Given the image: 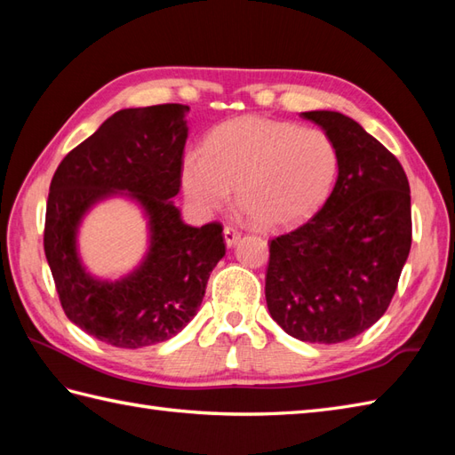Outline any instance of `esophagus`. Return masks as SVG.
Returning <instances> with one entry per match:
<instances>
[{
  "instance_id": "1",
  "label": "esophagus",
  "mask_w": 455,
  "mask_h": 455,
  "mask_svg": "<svg viewBox=\"0 0 455 455\" xmlns=\"http://www.w3.org/2000/svg\"><path fill=\"white\" fill-rule=\"evenodd\" d=\"M222 236H225V244L230 248V246H235L238 243L240 230L235 228V227H225V230H222Z\"/></svg>"
}]
</instances>
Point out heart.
Returning a JSON list of instances; mask_svg holds the SVG:
<instances>
[{
    "instance_id": "obj_1",
    "label": "heart",
    "mask_w": 455,
    "mask_h": 455,
    "mask_svg": "<svg viewBox=\"0 0 455 455\" xmlns=\"http://www.w3.org/2000/svg\"><path fill=\"white\" fill-rule=\"evenodd\" d=\"M340 168L332 139L295 123L240 117L212 131L205 154L181 160V188L193 209L212 215L238 203L262 228H287L311 219L331 197Z\"/></svg>"
}]
</instances>
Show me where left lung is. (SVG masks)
<instances>
[{
    "mask_svg": "<svg viewBox=\"0 0 455 455\" xmlns=\"http://www.w3.org/2000/svg\"><path fill=\"white\" fill-rule=\"evenodd\" d=\"M301 117L332 139L340 168L323 209L269 244L266 303L289 336L338 344L387 311L411 252V189L399 160L360 123L338 111Z\"/></svg>",
    "mask_w": 455,
    "mask_h": 455,
    "instance_id": "1",
    "label": "left lung"
}]
</instances>
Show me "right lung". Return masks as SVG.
Listing matches in <instances>:
<instances>
[{
  "label": "right lung",
  "instance_id": "obj_1",
  "mask_svg": "<svg viewBox=\"0 0 455 455\" xmlns=\"http://www.w3.org/2000/svg\"><path fill=\"white\" fill-rule=\"evenodd\" d=\"M188 105L166 103L113 113L60 162L46 201L44 254L66 316L117 347L170 340L197 315L212 267L225 256L222 227L186 225L173 205L181 186ZM132 200L148 219L141 264L111 283L79 256L84 215L101 200Z\"/></svg>",
  "mask_w": 455,
  "mask_h": 455
}]
</instances>
